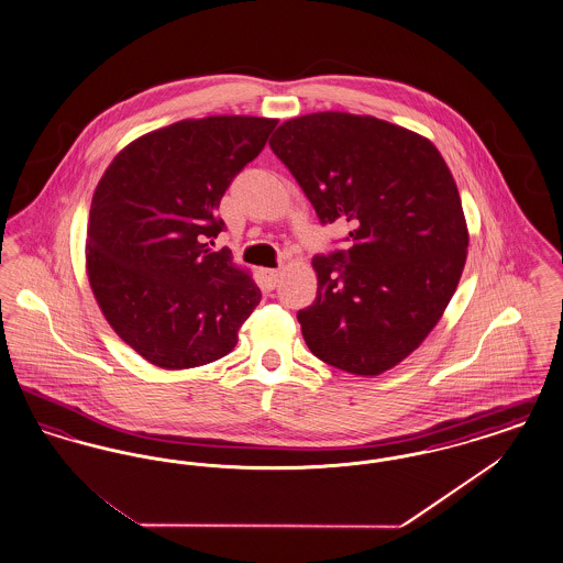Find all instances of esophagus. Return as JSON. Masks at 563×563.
I'll return each mask as SVG.
<instances>
[{"label":"esophagus","mask_w":563,"mask_h":563,"mask_svg":"<svg viewBox=\"0 0 563 563\" xmlns=\"http://www.w3.org/2000/svg\"><path fill=\"white\" fill-rule=\"evenodd\" d=\"M262 274H264V280H266V285H268L269 289H274L276 283H278L280 272H278V269H262Z\"/></svg>","instance_id":"34e87169"}]
</instances>
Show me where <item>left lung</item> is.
<instances>
[{
	"label": "left lung",
	"mask_w": 563,
	"mask_h": 563,
	"mask_svg": "<svg viewBox=\"0 0 563 563\" xmlns=\"http://www.w3.org/2000/svg\"><path fill=\"white\" fill-rule=\"evenodd\" d=\"M322 225L346 221V249L317 255V299L297 312L327 365L377 375L418 349L466 262L454 177L429 139L372 115L321 111L269 139Z\"/></svg>",
	"instance_id": "left-lung-1"
}]
</instances>
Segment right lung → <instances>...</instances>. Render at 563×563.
<instances>
[{
	"mask_svg": "<svg viewBox=\"0 0 563 563\" xmlns=\"http://www.w3.org/2000/svg\"><path fill=\"white\" fill-rule=\"evenodd\" d=\"M278 120H181L126 145L95 189L86 268L113 331L162 369L232 352L262 299L255 280L211 251L234 177L260 156Z\"/></svg>",
	"mask_w": 563,
	"mask_h": 563,
	"instance_id": "obj_1",
	"label": "right lung"
}]
</instances>
